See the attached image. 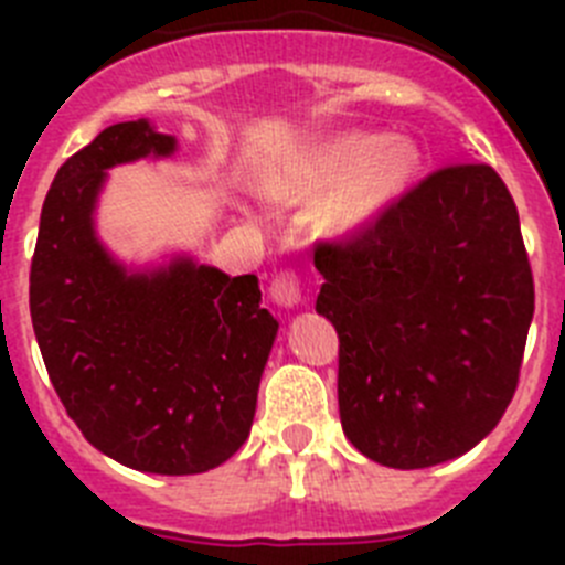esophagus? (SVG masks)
I'll return each instance as SVG.
<instances>
[{
  "mask_svg": "<svg viewBox=\"0 0 565 565\" xmlns=\"http://www.w3.org/2000/svg\"><path fill=\"white\" fill-rule=\"evenodd\" d=\"M268 294H271L274 306H279V308L299 306V294H302V288H299L297 274H291V271L277 274V277L271 279V288H268Z\"/></svg>",
  "mask_w": 565,
  "mask_h": 565,
  "instance_id": "esophagus-1",
  "label": "esophagus"
}]
</instances>
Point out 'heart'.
I'll return each instance as SVG.
<instances>
[{
  "instance_id": "1",
  "label": "heart",
  "mask_w": 565,
  "mask_h": 565,
  "mask_svg": "<svg viewBox=\"0 0 565 565\" xmlns=\"http://www.w3.org/2000/svg\"><path fill=\"white\" fill-rule=\"evenodd\" d=\"M418 169L411 141L382 135L348 132L326 141L308 158L306 194L322 198L342 185L328 212V226L339 234L371 228L407 192Z\"/></svg>"
}]
</instances>
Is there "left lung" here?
<instances>
[{
  "label": "left lung",
  "instance_id": "obj_1",
  "mask_svg": "<svg viewBox=\"0 0 565 565\" xmlns=\"http://www.w3.org/2000/svg\"><path fill=\"white\" fill-rule=\"evenodd\" d=\"M317 268V313L339 333V418L362 456L436 467L495 430L535 313L495 169H438L351 243L319 248Z\"/></svg>",
  "mask_w": 565,
  "mask_h": 565
}]
</instances>
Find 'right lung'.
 I'll return each instance as SVG.
<instances>
[{
	"label": "right lung",
	"mask_w": 565,
	"mask_h": 565,
	"mask_svg": "<svg viewBox=\"0 0 565 565\" xmlns=\"http://www.w3.org/2000/svg\"><path fill=\"white\" fill-rule=\"evenodd\" d=\"M174 152L147 118L98 132L56 172L30 266V319L64 411L96 450L154 476L206 472L243 447L279 328L254 274L192 254L127 266L98 237L107 169Z\"/></svg>",
	"instance_id": "add662e5"
}]
</instances>
